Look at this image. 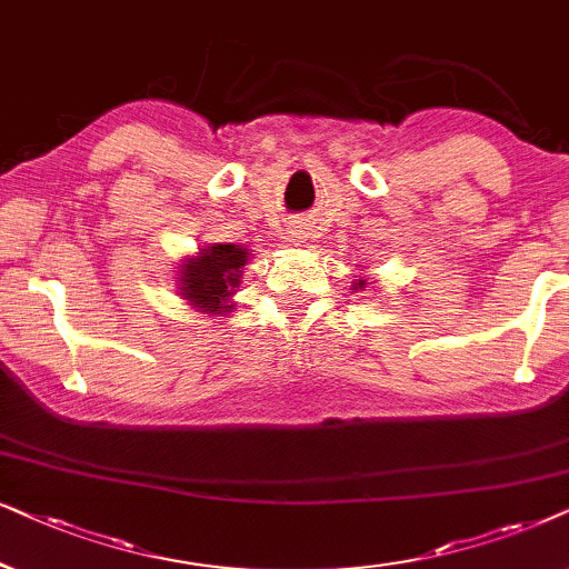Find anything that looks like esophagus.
I'll return each instance as SVG.
<instances>
[{"label": "esophagus", "instance_id": "esophagus-1", "mask_svg": "<svg viewBox=\"0 0 569 569\" xmlns=\"http://www.w3.org/2000/svg\"><path fill=\"white\" fill-rule=\"evenodd\" d=\"M286 233H289V239L291 241H299V239H305V226H301V223H291L289 226V231H286Z\"/></svg>", "mask_w": 569, "mask_h": 569}]
</instances>
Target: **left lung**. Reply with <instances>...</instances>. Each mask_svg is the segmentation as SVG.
I'll return each instance as SVG.
<instances>
[{
	"instance_id": "8db88e82",
	"label": "left lung",
	"mask_w": 569,
	"mask_h": 569,
	"mask_svg": "<svg viewBox=\"0 0 569 569\" xmlns=\"http://www.w3.org/2000/svg\"><path fill=\"white\" fill-rule=\"evenodd\" d=\"M353 289H363V280H356V283H353Z\"/></svg>"
}]
</instances>
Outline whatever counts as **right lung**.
Segmentation results:
<instances>
[{
    "label": "right lung",
    "instance_id": "right-lung-1",
    "mask_svg": "<svg viewBox=\"0 0 569 569\" xmlns=\"http://www.w3.org/2000/svg\"><path fill=\"white\" fill-rule=\"evenodd\" d=\"M249 260V249L239 244H213L200 254L187 257L179 264V293L189 305L208 315H229L241 268Z\"/></svg>",
    "mask_w": 569,
    "mask_h": 569
}]
</instances>
